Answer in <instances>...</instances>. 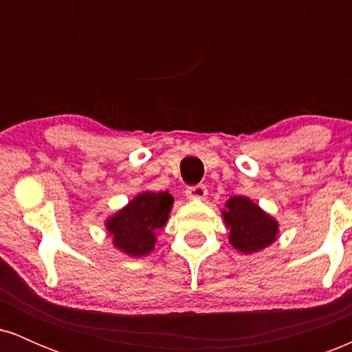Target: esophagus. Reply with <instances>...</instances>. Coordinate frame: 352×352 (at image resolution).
<instances>
[{"instance_id": "esophagus-1", "label": "esophagus", "mask_w": 352, "mask_h": 352, "mask_svg": "<svg viewBox=\"0 0 352 352\" xmlns=\"http://www.w3.org/2000/svg\"><path fill=\"white\" fill-rule=\"evenodd\" d=\"M185 193H187L188 199L201 200V199H205V197H207V187H205V185H201V184L192 185V187L187 188V192H185Z\"/></svg>"}]
</instances>
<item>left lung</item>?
<instances>
[{
	"label": "left lung",
	"mask_w": 352,
	"mask_h": 352,
	"mask_svg": "<svg viewBox=\"0 0 352 352\" xmlns=\"http://www.w3.org/2000/svg\"><path fill=\"white\" fill-rule=\"evenodd\" d=\"M223 217L230 227V243L238 252H258L276 240V221L246 197H232Z\"/></svg>",
	"instance_id": "8db88e82"
}]
</instances>
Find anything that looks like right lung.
I'll use <instances>...</instances> for the list:
<instances>
[{
  "label": "right lung",
  "instance_id": "add662e5",
  "mask_svg": "<svg viewBox=\"0 0 352 352\" xmlns=\"http://www.w3.org/2000/svg\"><path fill=\"white\" fill-rule=\"evenodd\" d=\"M172 204L173 197L168 192L140 193L107 220L106 225L114 236V245L131 256H142L152 252L155 232L167 221Z\"/></svg>",
  "mask_w": 352,
  "mask_h": 352
}]
</instances>
